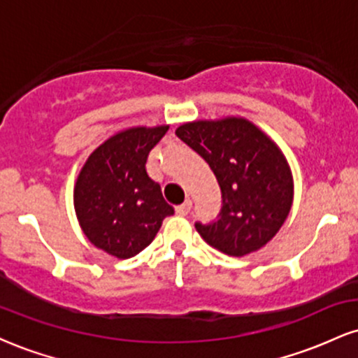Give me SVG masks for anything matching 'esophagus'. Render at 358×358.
Here are the masks:
<instances>
[{
    "label": "esophagus",
    "instance_id": "esophagus-1",
    "mask_svg": "<svg viewBox=\"0 0 358 358\" xmlns=\"http://www.w3.org/2000/svg\"><path fill=\"white\" fill-rule=\"evenodd\" d=\"M190 208H192V200H185V202L182 205H178L175 210H176V213H178V215L185 217L188 212H190Z\"/></svg>",
    "mask_w": 358,
    "mask_h": 358
}]
</instances>
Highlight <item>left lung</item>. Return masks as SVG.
Listing matches in <instances>:
<instances>
[{
    "label": "left lung",
    "mask_w": 358,
    "mask_h": 358,
    "mask_svg": "<svg viewBox=\"0 0 358 358\" xmlns=\"http://www.w3.org/2000/svg\"><path fill=\"white\" fill-rule=\"evenodd\" d=\"M175 133L208 163L222 192L219 219L196 222V232L227 256L264 248L293 205V173L279 146L254 122L236 116L185 122Z\"/></svg>",
    "instance_id": "1"
}]
</instances>
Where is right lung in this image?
Listing matches in <instances>:
<instances>
[{
    "label": "right lung",
    "instance_id": "right-lung-1",
    "mask_svg": "<svg viewBox=\"0 0 358 358\" xmlns=\"http://www.w3.org/2000/svg\"><path fill=\"white\" fill-rule=\"evenodd\" d=\"M136 126L119 131L89 155L73 187V207L85 237L104 252L129 259L148 248L173 207L150 178L146 159L168 131Z\"/></svg>",
    "mask_w": 358,
    "mask_h": 358
}]
</instances>
